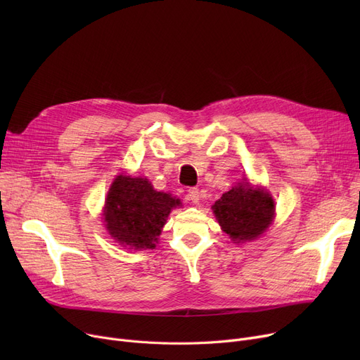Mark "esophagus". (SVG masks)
<instances>
[{
	"label": "esophagus",
	"instance_id": "34e87169",
	"mask_svg": "<svg viewBox=\"0 0 360 360\" xmlns=\"http://www.w3.org/2000/svg\"><path fill=\"white\" fill-rule=\"evenodd\" d=\"M186 197H188V200L193 201L194 204H197L200 201V190H198V188H195V186L190 188V190H188Z\"/></svg>",
	"mask_w": 360,
	"mask_h": 360
}]
</instances>
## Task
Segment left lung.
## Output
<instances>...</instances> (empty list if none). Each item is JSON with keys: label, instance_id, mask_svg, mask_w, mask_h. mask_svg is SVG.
I'll return each instance as SVG.
<instances>
[{"label": "left lung", "instance_id": "8db88e82", "mask_svg": "<svg viewBox=\"0 0 360 360\" xmlns=\"http://www.w3.org/2000/svg\"><path fill=\"white\" fill-rule=\"evenodd\" d=\"M212 209L223 232L236 243L259 238L273 223L276 212L271 194L254 188L247 178L224 193Z\"/></svg>", "mask_w": 360, "mask_h": 360}]
</instances>
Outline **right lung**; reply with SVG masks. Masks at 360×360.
I'll use <instances>...</instances> for the list:
<instances>
[{
  "label": "right lung",
  "mask_w": 360,
  "mask_h": 360,
  "mask_svg": "<svg viewBox=\"0 0 360 360\" xmlns=\"http://www.w3.org/2000/svg\"><path fill=\"white\" fill-rule=\"evenodd\" d=\"M181 200L156 191L147 178L118 175L103 207L109 235L128 250H155L166 219Z\"/></svg>",
  "instance_id": "1"
}]
</instances>
